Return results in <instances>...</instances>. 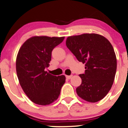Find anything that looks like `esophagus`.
I'll return each mask as SVG.
<instances>
[{"label":"esophagus","mask_w":128,"mask_h":128,"mask_svg":"<svg viewBox=\"0 0 128 128\" xmlns=\"http://www.w3.org/2000/svg\"><path fill=\"white\" fill-rule=\"evenodd\" d=\"M72 77V75H66V78L67 79H70Z\"/></svg>","instance_id":"esophagus-1"}]
</instances>
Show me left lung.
Segmentation results:
<instances>
[{
	"instance_id": "left-lung-1",
	"label": "left lung",
	"mask_w": 128,
	"mask_h": 128,
	"mask_svg": "<svg viewBox=\"0 0 128 128\" xmlns=\"http://www.w3.org/2000/svg\"><path fill=\"white\" fill-rule=\"evenodd\" d=\"M66 44L86 66L85 73L80 75L82 82L76 89L78 96L90 102L102 100L111 89L117 69L112 45L104 36L95 33L69 36Z\"/></svg>"
}]
</instances>
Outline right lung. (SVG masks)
<instances>
[{"label": "right lung", "mask_w": 128, "mask_h": 128, "mask_svg": "<svg viewBox=\"0 0 128 128\" xmlns=\"http://www.w3.org/2000/svg\"><path fill=\"white\" fill-rule=\"evenodd\" d=\"M64 37L34 36L24 42L16 59L19 82L27 97L38 105L52 104L58 98L64 75L54 76L45 71L49 66L52 52Z\"/></svg>", "instance_id": "1"}]
</instances>
